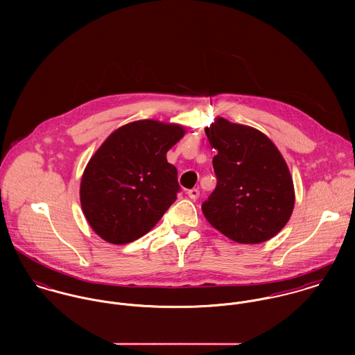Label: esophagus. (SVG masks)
I'll return each mask as SVG.
<instances>
[{"label": "esophagus", "instance_id": "1", "mask_svg": "<svg viewBox=\"0 0 355 355\" xmlns=\"http://www.w3.org/2000/svg\"><path fill=\"white\" fill-rule=\"evenodd\" d=\"M187 196H189L193 201H196V200H198V197H200V190H198V189H191V190L187 191Z\"/></svg>", "mask_w": 355, "mask_h": 355}]
</instances>
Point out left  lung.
Here are the masks:
<instances>
[{"mask_svg": "<svg viewBox=\"0 0 355 355\" xmlns=\"http://www.w3.org/2000/svg\"><path fill=\"white\" fill-rule=\"evenodd\" d=\"M205 132L217 150V186L202 203L206 220L238 243L257 245L273 238L290 220L295 202L283 155L261 131L223 117Z\"/></svg>", "mask_w": 355, "mask_h": 355, "instance_id": "1", "label": "left lung"}]
</instances>
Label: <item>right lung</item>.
Segmentation results:
<instances>
[{"label": "right lung", "instance_id": "obj_1", "mask_svg": "<svg viewBox=\"0 0 355 355\" xmlns=\"http://www.w3.org/2000/svg\"><path fill=\"white\" fill-rule=\"evenodd\" d=\"M184 132L179 124L138 120L113 131L90 158L82 176L80 205L103 241H137L176 201L178 169L166 161V152Z\"/></svg>", "mask_w": 355, "mask_h": 355}]
</instances>
